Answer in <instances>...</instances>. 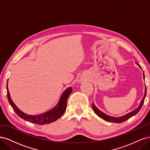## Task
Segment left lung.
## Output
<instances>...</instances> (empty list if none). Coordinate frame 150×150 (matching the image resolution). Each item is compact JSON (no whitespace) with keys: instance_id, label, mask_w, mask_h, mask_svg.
Wrapping results in <instances>:
<instances>
[{"instance_id":"1","label":"left lung","mask_w":150,"mask_h":150,"mask_svg":"<svg viewBox=\"0 0 150 150\" xmlns=\"http://www.w3.org/2000/svg\"><path fill=\"white\" fill-rule=\"evenodd\" d=\"M140 67L141 66L137 64ZM142 68V67H141ZM143 78L144 79V74L143 73ZM146 88H145V93H144V97L143 98L142 100L141 101V103H140V104L139 106H138V108H137V109H136L135 110L133 111L132 112H131L129 113H128V114H127L125 116H121V117H112V116H108V115H106V114H104V113H103V112H101V111H99L98 109L96 107V106L94 105V104L93 103L92 104V107H93V109L94 110V112L96 113V115L99 116L101 118L103 119L104 120H105L106 121H108V122H117V123H121V122H124L126 120H128V119H129L130 117H131L132 116H134L135 115H137V113L139 111V110L142 109V106H143V104L144 103V99H145V97H146Z\"/></svg>"}]
</instances>
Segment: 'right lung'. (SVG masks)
<instances>
[{
	"label": "right lung",
	"instance_id": "1",
	"mask_svg": "<svg viewBox=\"0 0 150 150\" xmlns=\"http://www.w3.org/2000/svg\"><path fill=\"white\" fill-rule=\"evenodd\" d=\"M72 91V88H68L67 89H66L65 91L63 93L62 95L61 96L59 102L57 106L52 109V110L40 115L31 116L22 112L16 106V104L13 103L12 99L11 98L9 91H8V86L7 85V95L8 100L16 114L19 117H21V118L25 120V121L33 122V123L34 124L42 125L49 124L51 123V122H54L63 115V114H64L66 110L67 99L69 98V95L71 94Z\"/></svg>",
	"mask_w": 150,
	"mask_h": 150
}]
</instances>
